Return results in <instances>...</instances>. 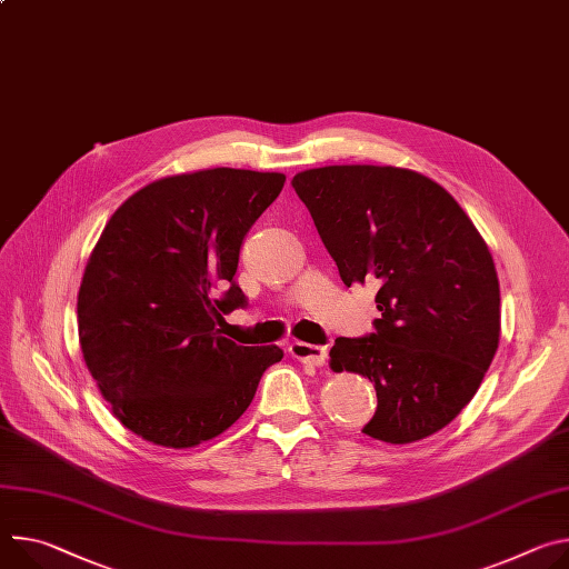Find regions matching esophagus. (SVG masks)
I'll use <instances>...</instances> for the list:
<instances>
[{
  "instance_id": "1",
  "label": "esophagus",
  "mask_w": 569,
  "mask_h": 569,
  "mask_svg": "<svg viewBox=\"0 0 569 569\" xmlns=\"http://www.w3.org/2000/svg\"><path fill=\"white\" fill-rule=\"evenodd\" d=\"M290 356L301 360V363H311V366H325L327 363V356H329V349L322 347V345H308V342H290L288 347Z\"/></svg>"
}]
</instances>
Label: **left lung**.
I'll return each instance as SVG.
<instances>
[{
    "label": "left lung",
    "instance_id": "obj_1",
    "mask_svg": "<svg viewBox=\"0 0 569 569\" xmlns=\"http://www.w3.org/2000/svg\"><path fill=\"white\" fill-rule=\"evenodd\" d=\"M345 286H379L375 333L338 338L331 370L368 377L363 433L390 445L447 427L477 395L499 347L492 253L458 201L392 166H327L292 177Z\"/></svg>",
    "mask_w": 569,
    "mask_h": 569
}]
</instances>
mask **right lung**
Wrapping results in <instances>:
<instances>
[{
    "label": "right lung",
    "instance_id": "1",
    "mask_svg": "<svg viewBox=\"0 0 569 569\" xmlns=\"http://www.w3.org/2000/svg\"><path fill=\"white\" fill-rule=\"evenodd\" d=\"M283 183L233 168L163 177L101 231L79 288V342L113 416L142 440L188 449L220 436L283 358L218 329L247 303L233 281L240 244Z\"/></svg>",
    "mask_w": 569,
    "mask_h": 569
}]
</instances>
